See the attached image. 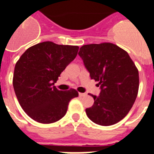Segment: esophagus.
I'll list each match as a JSON object with an SVG mask.
<instances>
[{
	"label": "esophagus",
	"instance_id": "esophagus-1",
	"mask_svg": "<svg viewBox=\"0 0 154 154\" xmlns=\"http://www.w3.org/2000/svg\"><path fill=\"white\" fill-rule=\"evenodd\" d=\"M79 97H85V96H86V93H79Z\"/></svg>",
	"mask_w": 154,
	"mask_h": 154
}]
</instances>
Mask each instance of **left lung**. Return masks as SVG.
Wrapping results in <instances>:
<instances>
[{"mask_svg":"<svg viewBox=\"0 0 154 154\" xmlns=\"http://www.w3.org/2000/svg\"><path fill=\"white\" fill-rule=\"evenodd\" d=\"M90 78L100 86V96L90 94L94 103L88 118L100 125H112L131 110L138 95L139 71L128 54L111 43L83 45L79 52Z\"/></svg>","mask_w":154,"mask_h":154,"instance_id":"1","label":"left lung"}]
</instances>
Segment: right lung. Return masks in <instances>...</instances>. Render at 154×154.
<instances>
[{
    "instance_id": "right-lung-1",
    "label": "right lung",
    "mask_w": 154,
    "mask_h": 154,
    "mask_svg": "<svg viewBox=\"0 0 154 154\" xmlns=\"http://www.w3.org/2000/svg\"><path fill=\"white\" fill-rule=\"evenodd\" d=\"M78 51V46L42 42L28 48L16 62L14 93L23 111L34 121L57 122L65 115L71 100L79 96L75 89L61 91L54 86Z\"/></svg>"
}]
</instances>
